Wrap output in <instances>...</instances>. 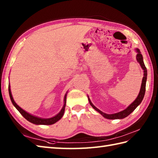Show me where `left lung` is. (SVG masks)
<instances>
[{
	"instance_id": "1",
	"label": "left lung",
	"mask_w": 158,
	"mask_h": 158,
	"mask_svg": "<svg viewBox=\"0 0 158 158\" xmlns=\"http://www.w3.org/2000/svg\"><path fill=\"white\" fill-rule=\"evenodd\" d=\"M135 51L137 53L136 58V60H137V62L139 63V64L140 65V66H141V68L143 70L144 73H143V80H142L141 86H140V92H139L138 96H137L135 100V101H134L132 104H130V105L128 106H127L126 109L122 110V111L116 113H113V114H106V113H103L102 111H101V110H99L98 108H96V107L92 103L91 100H90V99L89 98V96H88V100H89V102L90 104V105H91L93 107L94 109H95L97 112H98L100 114V115H102L106 119H122L125 118V117H126L127 116H128L131 113L135 110L136 107L138 106L140 103H141L142 100L144 98V96H145V94L147 70L145 64H144L143 56L141 54V53H140V50L138 48H136V49H135Z\"/></svg>"
}]
</instances>
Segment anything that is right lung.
<instances>
[{
    "mask_svg": "<svg viewBox=\"0 0 158 158\" xmlns=\"http://www.w3.org/2000/svg\"><path fill=\"white\" fill-rule=\"evenodd\" d=\"M10 87L11 86H10V84H9V94L10 98H11V102L13 103V106L15 107L16 109L18 110V111L22 114V115L26 119H27L28 122H31L34 124H36V125H52V124L56 123L58 121H59L63 117L64 113V110H65V106H66V96H67V93H68V92L66 93L64 98V105L62 106V109L60 110V111L58 114H57V115H56L55 116H53L52 117H50V118H41V117L33 115H32V114L26 112V110L22 109L21 107L17 105L16 102L14 101V100H13V98L12 94H11V88H10Z\"/></svg>",
    "mask_w": 158,
    "mask_h": 158,
    "instance_id": "add662e5",
    "label": "right lung"
}]
</instances>
